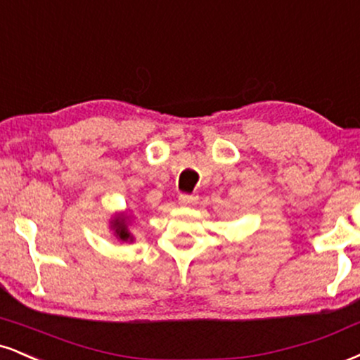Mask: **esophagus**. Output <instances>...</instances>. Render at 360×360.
Listing matches in <instances>:
<instances>
[{"mask_svg": "<svg viewBox=\"0 0 360 360\" xmlns=\"http://www.w3.org/2000/svg\"><path fill=\"white\" fill-rule=\"evenodd\" d=\"M196 202H198V196H193V194H179V205L194 206Z\"/></svg>", "mask_w": 360, "mask_h": 360, "instance_id": "1", "label": "esophagus"}]
</instances>
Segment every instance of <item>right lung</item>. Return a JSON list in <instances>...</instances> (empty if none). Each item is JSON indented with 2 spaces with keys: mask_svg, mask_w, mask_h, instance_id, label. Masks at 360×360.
Wrapping results in <instances>:
<instances>
[{
  "mask_svg": "<svg viewBox=\"0 0 360 360\" xmlns=\"http://www.w3.org/2000/svg\"><path fill=\"white\" fill-rule=\"evenodd\" d=\"M129 218L127 216L117 214L114 219H112V229H114V235L122 241H132V235L129 233Z\"/></svg>",
  "mask_w": 360,
  "mask_h": 360,
  "instance_id": "add662e5",
  "label": "right lung"
}]
</instances>
